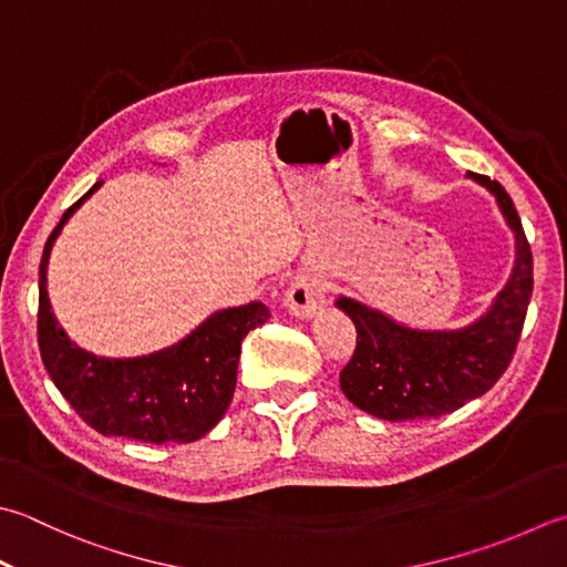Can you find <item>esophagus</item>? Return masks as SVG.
Returning a JSON list of instances; mask_svg holds the SVG:
<instances>
[{"instance_id": "1", "label": "esophagus", "mask_w": 567, "mask_h": 567, "mask_svg": "<svg viewBox=\"0 0 567 567\" xmlns=\"http://www.w3.org/2000/svg\"><path fill=\"white\" fill-rule=\"evenodd\" d=\"M285 307L297 319H312L324 307V285L317 280V275L302 272L297 275L285 292Z\"/></svg>"}]
</instances>
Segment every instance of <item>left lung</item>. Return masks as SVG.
<instances>
[{
  "mask_svg": "<svg viewBox=\"0 0 567 567\" xmlns=\"http://www.w3.org/2000/svg\"><path fill=\"white\" fill-rule=\"evenodd\" d=\"M494 196L514 233V268L484 312L462 327H413L353 297L334 305L357 327V351L341 371L343 395L381 420H427L484 395L512 363L534 292V258L504 186L467 172Z\"/></svg>",
  "mask_w": 567,
  "mask_h": 567,
  "instance_id": "1",
  "label": "left lung"
}]
</instances>
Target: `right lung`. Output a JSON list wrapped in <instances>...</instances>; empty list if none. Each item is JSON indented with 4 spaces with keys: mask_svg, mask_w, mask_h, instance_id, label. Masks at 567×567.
Segmentation results:
<instances>
[{
    "mask_svg": "<svg viewBox=\"0 0 567 567\" xmlns=\"http://www.w3.org/2000/svg\"><path fill=\"white\" fill-rule=\"evenodd\" d=\"M103 182L65 210L53 228L39 268V349L51 381L87 425L105 437L152 445L202 440L226 415L248 331L270 319L268 307L250 302L208 315L172 347L144 357H100L65 334L51 312L47 290L55 238Z\"/></svg>",
    "mask_w": 567,
    "mask_h": 567,
    "instance_id": "obj_1",
    "label": "right lung"
}]
</instances>
